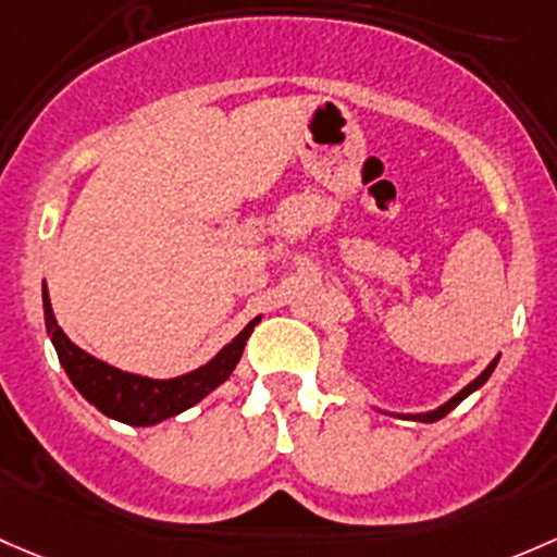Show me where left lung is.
<instances>
[{
  "label": "left lung",
  "mask_w": 557,
  "mask_h": 557,
  "mask_svg": "<svg viewBox=\"0 0 557 557\" xmlns=\"http://www.w3.org/2000/svg\"><path fill=\"white\" fill-rule=\"evenodd\" d=\"M496 362H499V355H496V357H494V360H491V362H488V368H485V371H483V373H480V376L475 379V382H470V384H467V386H465V389H461V392H456V395H454V397H450V400H448V403H443V406H441V408H435V411H426V413H408V417H411L413 421H426V424H430V421H437V419H443V417H446V413H450V411H454V408H456V406H459V403H461V400H465V397H470V395H472V392H475V389H480V386H483L485 382H488V376H491V373H494Z\"/></svg>",
  "instance_id": "8db88e82"
}]
</instances>
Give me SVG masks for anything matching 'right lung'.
Masks as SVG:
<instances>
[{"label":"right lung","mask_w":557,"mask_h":557,"mask_svg":"<svg viewBox=\"0 0 557 557\" xmlns=\"http://www.w3.org/2000/svg\"><path fill=\"white\" fill-rule=\"evenodd\" d=\"M42 304L47 336L52 338L58 360H61L63 371L72 379V384L79 389V395L87 403H92L98 411L107 413L109 419L133 426H151L171 417H178L181 411L197 406L202 397H208L215 386L224 384L232 376L234 368H237L245 342L253 333V325L259 323V318L250 320L213 360L205 362L197 371H189L175 379H149L138 376V373L120 371V368L101 362L98 357L79 349L61 331V325L55 323L47 285L42 288Z\"/></svg>","instance_id":"right-lung-1"}]
</instances>
